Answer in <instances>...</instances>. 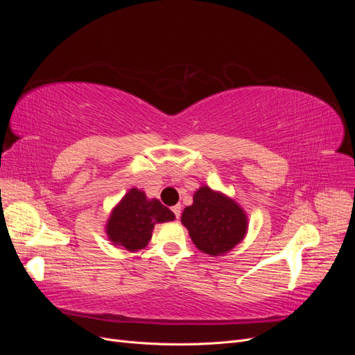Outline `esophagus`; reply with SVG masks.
I'll use <instances>...</instances> for the list:
<instances>
[{
  "mask_svg": "<svg viewBox=\"0 0 355 355\" xmlns=\"http://www.w3.org/2000/svg\"><path fill=\"white\" fill-rule=\"evenodd\" d=\"M180 204H176V206H173V207H171V211H173L175 213V216H176V219H179L180 218Z\"/></svg>",
  "mask_w": 355,
  "mask_h": 355,
  "instance_id": "34e87169",
  "label": "esophagus"
}]
</instances>
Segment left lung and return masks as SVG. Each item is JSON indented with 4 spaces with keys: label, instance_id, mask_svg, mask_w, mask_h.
Wrapping results in <instances>:
<instances>
[{
    "label": "left lung",
    "instance_id": "8db88e82",
    "mask_svg": "<svg viewBox=\"0 0 355 355\" xmlns=\"http://www.w3.org/2000/svg\"><path fill=\"white\" fill-rule=\"evenodd\" d=\"M182 223L197 249L211 256L231 250L247 231V218L239 204L209 187L196 192L192 206L182 213Z\"/></svg>",
    "mask_w": 355,
    "mask_h": 355
}]
</instances>
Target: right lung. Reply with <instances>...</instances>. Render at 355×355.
Instances as JSON below:
<instances>
[{
  "instance_id": "add662e5",
  "label": "right lung",
  "mask_w": 355,
  "mask_h": 355,
  "mask_svg": "<svg viewBox=\"0 0 355 355\" xmlns=\"http://www.w3.org/2000/svg\"><path fill=\"white\" fill-rule=\"evenodd\" d=\"M175 214L158 200H148L145 192L136 188L124 196L114 209L106 225V234L114 244L135 252L151 240L154 225L173 220Z\"/></svg>"
}]
</instances>
